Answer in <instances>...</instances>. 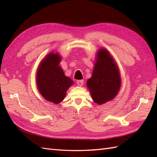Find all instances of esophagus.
Listing matches in <instances>:
<instances>
[{
    "mask_svg": "<svg viewBox=\"0 0 157 157\" xmlns=\"http://www.w3.org/2000/svg\"><path fill=\"white\" fill-rule=\"evenodd\" d=\"M84 80H78L76 82L77 84H78V86H82L83 84H84Z\"/></svg>",
    "mask_w": 157,
    "mask_h": 157,
    "instance_id": "obj_1",
    "label": "esophagus"
}]
</instances>
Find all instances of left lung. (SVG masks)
<instances>
[{
	"mask_svg": "<svg viewBox=\"0 0 157 157\" xmlns=\"http://www.w3.org/2000/svg\"><path fill=\"white\" fill-rule=\"evenodd\" d=\"M92 77L87 86L92 98L98 105L114 98L121 87V77L117 65L109 52L101 48L96 54Z\"/></svg>",
	"mask_w": 157,
	"mask_h": 157,
	"instance_id": "1",
	"label": "left lung"
}]
</instances>
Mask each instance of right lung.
<instances>
[{"label":"right lung","mask_w":157,"mask_h":157,"mask_svg":"<svg viewBox=\"0 0 157 157\" xmlns=\"http://www.w3.org/2000/svg\"><path fill=\"white\" fill-rule=\"evenodd\" d=\"M59 53L51 52L40 63L36 73V84L40 94L46 101L59 104L73 82L65 75L60 67Z\"/></svg>","instance_id":"1"}]
</instances>
